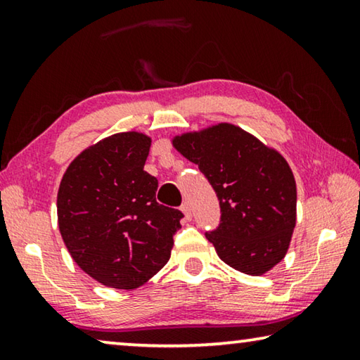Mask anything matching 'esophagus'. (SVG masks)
Listing matches in <instances>:
<instances>
[{"instance_id":"1","label":"esophagus","mask_w":360,"mask_h":360,"mask_svg":"<svg viewBox=\"0 0 360 360\" xmlns=\"http://www.w3.org/2000/svg\"><path fill=\"white\" fill-rule=\"evenodd\" d=\"M181 211H182V213H184V218L187 219V221H191L192 219V208H191V205L189 203H184V205H182V207H181Z\"/></svg>"}]
</instances>
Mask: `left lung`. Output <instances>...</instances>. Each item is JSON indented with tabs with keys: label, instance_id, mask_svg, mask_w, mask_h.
<instances>
[{
	"label": "left lung",
	"instance_id": "left-lung-1",
	"mask_svg": "<svg viewBox=\"0 0 360 360\" xmlns=\"http://www.w3.org/2000/svg\"><path fill=\"white\" fill-rule=\"evenodd\" d=\"M173 147L210 181L221 224L207 232L227 266L262 276L288 252L296 226V182L281 153L231 123L173 138Z\"/></svg>",
	"mask_w": 360,
	"mask_h": 360
}]
</instances>
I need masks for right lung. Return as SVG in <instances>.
I'll return each instance as SVG.
<instances>
[{
    "label": "right lung",
    "instance_id": "right-lung-1",
    "mask_svg": "<svg viewBox=\"0 0 360 360\" xmlns=\"http://www.w3.org/2000/svg\"><path fill=\"white\" fill-rule=\"evenodd\" d=\"M152 139L128 131L89 146L68 165L57 192V222L73 261L94 281L133 290L167 264L179 210L160 205L144 171Z\"/></svg>",
    "mask_w": 360,
    "mask_h": 360
}]
</instances>
